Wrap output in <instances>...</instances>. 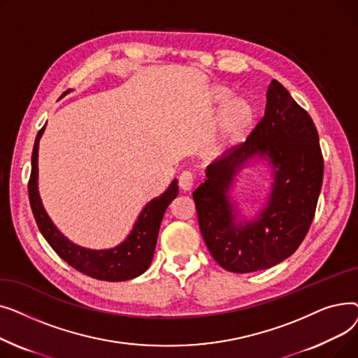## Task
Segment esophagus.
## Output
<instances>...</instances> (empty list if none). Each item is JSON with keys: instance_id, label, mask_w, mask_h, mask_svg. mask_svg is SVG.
Instances as JSON below:
<instances>
[{"instance_id": "esophagus-1", "label": "esophagus", "mask_w": 358, "mask_h": 358, "mask_svg": "<svg viewBox=\"0 0 358 358\" xmlns=\"http://www.w3.org/2000/svg\"><path fill=\"white\" fill-rule=\"evenodd\" d=\"M178 185H180V189L184 192V193H187V192H192V189H193V176L190 174V173H182L181 176H180V178H178Z\"/></svg>"}]
</instances>
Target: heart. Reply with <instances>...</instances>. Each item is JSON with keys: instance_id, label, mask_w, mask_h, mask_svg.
<instances>
[{"instance_id": "b5f03b06", "label": "heart", "mask_w": 358, "mask_h": 358, "mask_svg": "<svg viewBox=\"0 0 358 358\" xmlns=\"http://www.w3.org/2000/svg\"><path fill=\"white\" fill-rule=\"evenodd\" d=\"M234 96L232 88L215 84L208 92L212 111H217L212 134L206 143V155L222 157L241 146L255 129L258 119L257 104L247 96Z\"/></svg>"}]
</instances>
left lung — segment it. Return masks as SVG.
<instances>
[{"instance_id":"8db88e82","label":"left lung","mask_w":358,"mask_h":358,"mask_svg":"<svg viewBox=\"0 0 358 358\" xmlns=\"http://www.w3.org/2000/svg\"><path fill=\"white\" fill-rule=\"evenodd\" d=\"M257 164L268 168L271 187L264 198L252 201L253 213L245 214L238 208L236 182ZM322 178L324 158L313 120L273 80L264 117L245 143L206 168V181L193 193L200 231L215 261L243 274L289 258L309 231Z\"/></svg>"}]
</instances>
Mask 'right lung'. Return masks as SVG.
I'll return each mask as SVG.
<instances>
[{"label":"right lung","instance_id":"right-lung-1","mask_svg":"<svg viewBox=\"0 0 358 358\" xmlns=\"http://www.w3.org/2000/svg\"><path fill=\"white\" fill-rule=\"evenodd\" d=\"M45 127L46 124L39 130L33 146L29 199L37 227H39L49 245L71 267L92 278L104 281H126L143 274L152 262L164 213L169 203L178 196L177 178L173 180L162 194L143 206L134 223V228L116 247L106 250L81 247L68 239L56 228L41 199L39 164L37 162H39V142L43 136Z\"/></svg>","mask_w":358,"mask_h":358}]
</instances>
